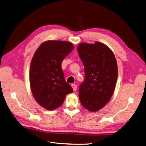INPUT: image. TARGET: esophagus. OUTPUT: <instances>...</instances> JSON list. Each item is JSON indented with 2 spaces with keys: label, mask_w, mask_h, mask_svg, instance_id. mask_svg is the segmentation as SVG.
<instances>
[{
  "label": "esophagus",
  "mask_w": 146,
  "mask_h": 146,
  "mask_svg": "<svg viewBox=\"0 0 146 146\" xmlns=\"http://www.w3.org/2000/svg\"><path fill=\"white\" fill-rule=\"evenodd\" d=\"M72 88H73L74 91H75L76 90L77 86H76V85L75 84H72Z\"/></svg>",
  "instance_id": "34e87169"
}]
</instances>
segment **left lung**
Returning a JSON list of instances; mask_svg holds the SVG:
<instances>
[{"instance_id": "1", "label": "left lung", "mask_w": 146, "mask_h": 146, "mask_svg": "<svg viewBox=\"0 0 146 146\" xmlns=\"http://www.w3.org/2000/svg\"><path fill=\"white\" fill-rule=\"evenodd\" d=\"M77 50L84 68L85 78L79 88L81 105L97 111L109 102L118 77V66L113 52L107 45L82 42Z\"/></svg>"}]
</instances>
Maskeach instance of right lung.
I'll return each instance as SVG.
<instances>
[{"instance_id":"right-lung-1","label":"right lung","mask_w":146,"mask_h":146,"mask_svg":"<svg viewBox=\"0 0 146 146\" xmlns=\"http://www.w3.org/2000/svg\"><path fill=\"white\" fill-rule=\"evenodd\" d=\"M68 41L47 40L37 48L29 70V83L36 101L53 110L61 106L66 96L73 92L62 70V62L73 49Z\"/></svg>"}]
</instances>
